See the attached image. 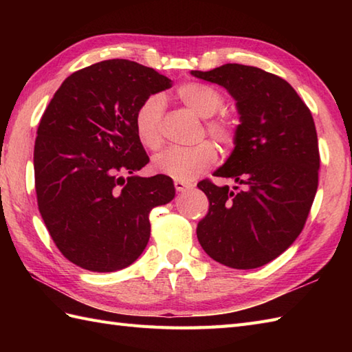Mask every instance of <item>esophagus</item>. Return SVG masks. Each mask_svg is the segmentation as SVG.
<instances>
[{
	"label": "esophagus",
	"mask_w": 352,
	"mask_h": 352,
	"mask_svg": "<svg viewBox=\"0 0 352 352\" xmlns=\"http://www.w3.org/2000/svg\"><path fill=\"white\" fill-rule=\"evenodd\" d=\"M174 186H175V190H177V192H188L189 189L193 188L192 183H188V182H178V180L174 182Z\"/></svg>",
	"instance_id": "34e87169"
}]
</instances>
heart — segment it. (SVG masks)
Here are the masks:
<instances>
[{"label":"heart","instance_id":"obj_1","mask_svg":"<svg viewBox=\"0 0 352 352\" xmlns=\"http://www.w3.org/2000/svg\"><path fill=\"white\" fill-rule=\"evenodd\" d=\"M177 98L199 118H207L206 131L219 145L230 148L234 145L237 125L227 115L213 116L223 106L222 94L199 81H188L177 89ZM164 101L160 95H151L140 102L134 113V131L142 145L157 149L162 145V122ZM218 151L210 142H201L190 148H169L159 154L153 162L154 170L178 182H192L210 169Z\"/></svg>","mask_w":352,"mask_h":352}]
</instances>
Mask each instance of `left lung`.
Listing matches in <instances>:
<instances>
[{"mask_svg": "<svg viewBox=\"0 0 352 352\" xmlns=\"http://www.w3.org/2000/svg\"><path fill=\"white\" fill-rule=\"evenodd\" d=\"M193 77L226 87L241 115L234 149L214 172L242 186L198 183L208 213L197 236L213 260L234 269L272 261L295 242L318 190V134L309 107L286 80L227 63Z\"/></svg>", "mask_w": 352, "mask_h": 352, "instance_id": "1", "label": "left lung"}]
</instances>
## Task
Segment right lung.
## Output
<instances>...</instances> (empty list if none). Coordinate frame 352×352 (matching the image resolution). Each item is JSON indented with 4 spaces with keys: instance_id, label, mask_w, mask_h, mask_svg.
Listing matches in <instances>:
<instances>
[{
    "instance_id": "right-lung-1",
    "label": "right lung",
    "mask_w": 352,
    "mask_h": 352,
    "mask_svg": "<svg viewBox=\"0 0 352 352\" xmlns=\"http://www.w3.org/2000/svg\"><path fill=\"white\" fill-rule=\"evenodd\" d=\"M170 86L153 68L113 58L74 72L45 110L34 142L37 206L74 265L92 272L130 266L149 241V212L174 199L169 177L133 174L149 162L134 113Z\"/></svg>"
}]
</instances>
